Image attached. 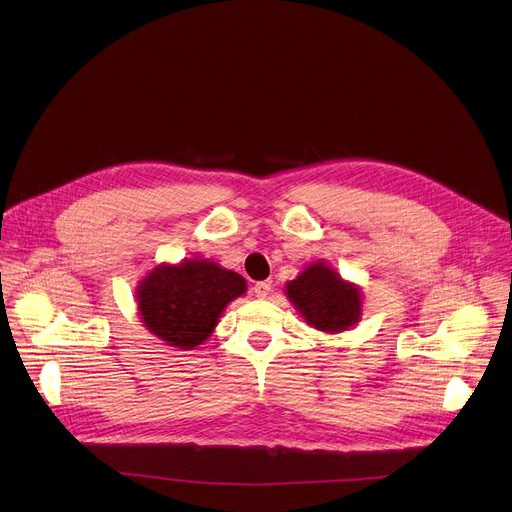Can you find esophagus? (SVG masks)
<instances>
[{"label": "esophagus", "mask_w": 512, "mask_h": 512, "mask_svg": "<svg viewBox=\"0 0 512 512\" xmlns=\"http://www.w3.org/2000/svg\"><path fill=\"white\" fill-rule=\"evenodd\" d=\"M253 292H255V296L257 298H267L269 296V292H271V282L269 280H265V282H257L255 286H253Z\"/></svg>", "instance_id": "obj_1"}]
</instances>
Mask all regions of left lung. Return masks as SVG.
I'll use <instances>...</instances> for the list:
<instances>
[{
    "label": "left lung",
    "instance_id": "obj_1",
    "mask_svg": "<svg viewBox=\"0 0 512 512\" xmlns=\"http://www.w3.org/2000/svg\"><path fill=\"white\" fill-rule=\"evenodd\" d=\"M286 290L296 308L320 331H345L359 318L361 300L357 288L345 284L324 263L310 265Z\"/></svg>",
    "mask_w": 512,
    "mask_h": 512
}]
</instances>
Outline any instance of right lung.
Segmentation results:
<instances>
[{
	"instance_id": "add662e5",
	"label": "right lung",
	"mask_w": 512,
	"mask_h": 512,
	"mask_svg": "<svg viewBox=\"0 0 512 512\" xmlns=\"http://www.w3.org/2000/svg\"><path fill=\"white\" fill-rule=\"evenodd\" d=\"M245 288L239 273L212 261L163 265L138 286V310L151 333L167 345L194 349L210 337L224 306Z\"/></svg>"
}]
</instances>
